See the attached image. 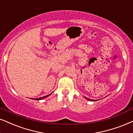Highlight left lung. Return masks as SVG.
<instances>
[{
    "label": "left lung",
    "instance_id": "left-lung-1",
    "mask_svg": "<svg viewBox=\"0 0 133 133\" xmlns=\"http://www.w3.org/2000/svg\"><path fill=\"white\" fill-rule=\"evenodd\" d=\"M85 98V99H87V100H89V101H96V100H95V99H89V98H87V97H84Z\"/></svg>",
    "mask_w": 133,
    "mask_h": 133
}]
</instances>
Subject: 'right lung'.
Returning a JSON list of instances; mask_svg holds the SVG:
<instances>
[{
  "mask_svg": "<svg viewBox=\"0 0 133 133\" xmlns=\"http://www.w3.org/2000/svg\"><path fill=\"white\" fill-rule=\"evenodd\" d=\"M51 95V94H49V95H46V96H43V97H41V98H35V99H35V100H41V99H44V98H46V97H48V96H49V95Z\"/></svg>",
  "mask_w": 133,
  "mask_h": 133,
  "instance_id": "1",
  "label": "right lung"
}]
</instances>
